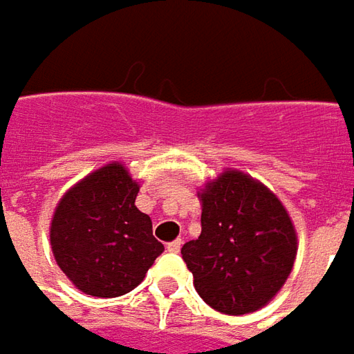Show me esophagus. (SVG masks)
<instances>
[{
	"mask_svg": "<svg viewBox=\"0 0 354 354\" xmlns=\"http://www.w3.org/2000/svg\"><path fill=\"white\" fill-rule=\"evenodd\" d=\"M181 244H183V240H181V238H177V240H173V242L167 244V250L173 252V254H177V252L181 250Z\"/></svg>",
	"mask_w": 354,
	"mask_h": 354,
	"instance_id": "34e87169",
	"label": "esophagus"
}]
</instances>
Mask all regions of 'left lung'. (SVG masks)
Listing matches in <instances>:
<instances>
[{"label":"left lung","mask_w":354,"mask_h":354,"mask_svg":"<svg viewBox=\"0 0 354 354\" xmlns=\"http://www.w3.org/2000/svg\"><path fill=\"white\" fill-rule=\"evenodd\" d=\"M201 236L181 254L205 304L226 315L266 306L290 276L297 252L279 198L240 171H225L201 193Z\"/></svg>","instance_id":"left-lung-1"}]
</instances>
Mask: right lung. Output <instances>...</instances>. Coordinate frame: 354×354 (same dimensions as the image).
Segmentation results:
<instances>
[{
    "mask_svg": "<svg viewBox=\"0 0 354 354\" xmlns=\"http://www.w3.org/2000/svg\"><path fill=\"white\" fill-rule=\"evenodd\" d=\"M140 185L120 163L104 165L61 198L53 223L55 260L80 292L118 297L142 283L165 250L136 207Z\"/></svg>",
    "mask_w": 354,
    "mask_h": 354,
    "instance_id": "add662e5",
    "label": "right lung"
}]
</instances>
